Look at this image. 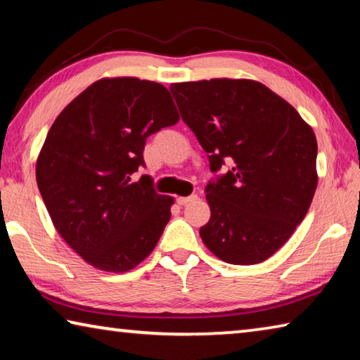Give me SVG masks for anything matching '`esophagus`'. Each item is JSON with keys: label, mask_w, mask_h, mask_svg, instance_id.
<instances>
[{"label": "esophagus", "mask_w": 360, "mask_h": 360, "mask_svg": "<svg viewBox=\"0 0 360 360\" xmlns=\"http://www.w3.org/2000/svg\"><path fill=\"white\" fill-rule=\"evenodd\" d=\"M197 198H198L197 195H191V197H178V200H176V202H178V205H181V206H186L188 203H193Z\"/></svg>", "instance_id": "34e87169"}]
</instances>
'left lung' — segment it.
I'll return each instance as SVG.
<instances>
[{
	"label": "left lung",
	"instance_id": "obj_1",
	"mask_svg": "<svg viewBox=\"0 0 360 360\" xmlns=\"http://www.w3.org/2000/svg\"><path fill=\"white\" fill-rule=\"evenodd\" d=\"M169 90L210 154L211 172L224 160L233 165L206 186L211 217L200 229L205 246L233 265L271 257L307 216L318 187L313 129L251 79L181 82Z\"/></svg>",
	"mask_w": 360,
	"mask_h": 360
}]
</instances>
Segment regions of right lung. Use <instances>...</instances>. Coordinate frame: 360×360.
I'll return each mask as SVG.
<instances>
[{
    "instance_id": "add662e5",
    "label": "right lung",
    "mask_w": 360,
    "mask_h": 360,
    "mask_svg": "<svg viewBox=\"0 0 360 360\" xmlns=\"http://www.w3.org/2000/svg\"><path fill=\"white\" fill-rule=\"evenodd\" d=\"M179 120L162 84L105 77L66 106L36 162V182L53 227L72 251L103 271L124 273L154 251L174 198L152 188L146 139Z\"/></svg>"
}]
</instances>
